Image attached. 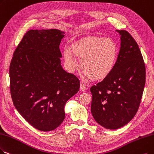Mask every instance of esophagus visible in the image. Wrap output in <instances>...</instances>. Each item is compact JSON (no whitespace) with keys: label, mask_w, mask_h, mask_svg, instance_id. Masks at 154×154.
Masks as SVG:
<instances>
[{"label":"esophagus","mask_w":154,"mask_h":154,"mask_svg":"<svg viewBox=\"0 0 154 154\" xmlns=\"http://www.w3.org/2000/svg\"><path fill=\"white\" fill-rule=\"evenodd\" d=\"M86 89V86L83 83L80 84V90L82 91H84Z\"/></svg>","instance_id":"obj_1"}]
</instances>
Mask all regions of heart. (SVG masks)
I'll return each mask as SVG.
<instances>
[{
  "instance_id": "obj_1",
  "label": "heart",
  "mask_w": 154,
  "mask_h": 154,
  "mask_svg": "<svg viewBox=\"0 0 154 154\" xmlns=\"http://www.w3.org/2000/svg\"><path fill=\"white\" fill-rule=\"evenodd\" d=\"M65 65L70 72L78 67L75 56L80 58L79 66L85 76L98 81L108 77L116 66L118 48L110 38L87 36L78 40L63 50Z\"/></svg>"
}]
</instances>
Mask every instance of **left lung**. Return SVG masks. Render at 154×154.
Masks as SVG:
<instances>
[{
  "instance_id": "1",
  "label": "left lung",
  "mask_w": 154,
  "mask_h": 154,
  "mask_svg": "<svg viewBox=\"0 0 154 154\" xmlns=\"http://www.w3.org/2000/svg\"><path fill=\"white\" fill-rule=\"evenodd\" d=\"M116 66L110 75L90 88L91 112L97 123L109 130L124 126L137 114L145 84V66L136 41L125 30Z\"/></svg>"
}]
</instances>
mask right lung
Instances as JSON below:
<instances>
[{
    "label": "right lung",
    "mask_w": 154,
    "mask_h": 154,
    "mask_svg": "<svg viewBox=\"0 0 154 154\" xmlns=\"http://www.w3.org/2000/svg\"><path fill=\"white\" fill-rule=\"evenodd\" d=\"M64 36L57 29L28 31L10 64L14 106L29 124L43 131L62 123L65 104L80 86L78 78L61 66L59 45Z\"/></svg>",
    "instance_id": "obj_1"
}]
</instances>
